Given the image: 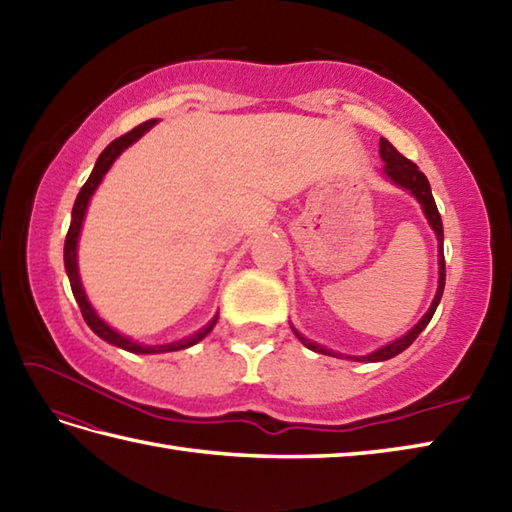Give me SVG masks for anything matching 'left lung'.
Wrapping results in <instances>:
<instances>
[{
  "label": "left lung",
  "mask_w": 512,
  "mask_h": 512,
  "mask_svg": "<svg viewBox=\"0 0 512 512\" xmlns=\"http://www.w3.org/2000/svg\"><path fill=\"white\" fill-rule=\"evenodd\" d=\"M380 158L385 160V173H387V176L394 180L396 184H400V187H405L413 195H416L418 202L422 204V211H424V215H427L431 228H433V231H436V235L440 239V259H438V262H440V286H438V295H436V299H433L429 312L424 314V317L420 319V323L411 332H407L405 336H402V339H398L394 343L380 347V350H376L374 354L352 356V361H367V363L387 361V358H394L396 354H400L402 350H407V347L418 339V334L424 328H427L431 317H433V312H436V308H438V303L442 299V290H444V277H447V270H444V250H442V239H444L442 217H440V211H438V206H436V200H433V193H431L427 176H424V173L418 169L416 162H411L409 158L402 156L400 151L394 145H391L389 140H385V138H380ZM295 334L299 336V341L308 347V350L319 352V354H328V356H339V354L332 352V350H325V347H321L317 343H310L306 336L299 334L297 330H295Z\"/></svg>",
  "instance_id": "left-lung-1"
}]
</instances>
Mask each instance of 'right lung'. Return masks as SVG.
Returning <instances> with one entry per match:
<instances>
[{"label":"right lung","mask_w":512,"mask_h":512,"mask_svg":"<svg viewBox=\"0 0 512 512\" xmlns=\"http://www.w3.org/2000/svg\"><path fill=\"white\" fill-rule=\"evenodd\" d=\"M156 125L154 118L151 121H145L140 123L138 127H134L132 132L123 134L121 138L112 140L110 145H107L103 149V154L99 156V160H96V165L90 173L88 182L83 184L79 195H76V202H74V209H72V222H70V228H68V235H65V248H63V262H65V270H68V277H70V286H72V292H74V299L76 303H79L81 308V314L85 323L90 325L94 334H99L103 341L112 343L116 347H123V350L127 352H136V354H162V352H176V350H184V347H191L198 341H202L206 334H209L213 330V325L217 321V317L206 325L204 330H200L198 334L189 336V339L184 341H178V343H167V345H138L134 341H129L127 336H121L118 332H114L110 325L103 323L99 317H96V312L92 310L88 297H85L83 292V286H81V279H79V268H76V242H79V233H81V224H83V217H85V209H88V202L92 198L94 189L99 187V182L103 180V176L107 173V169L112 167V162L118 158V154H121L123 149H127L129 145L134 143V140H138L140 136H143L147 129H151Z\"/></svg>","instance_id":"1"}]
</instances>
